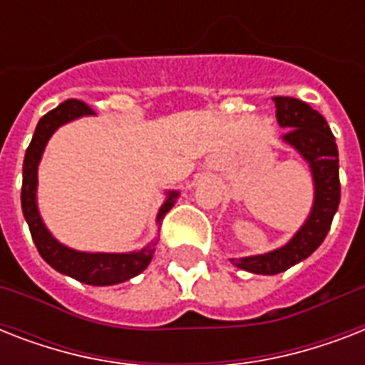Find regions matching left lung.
<instances>
[{"label":"left lung","mask_w":365,"mask_h":365,"mask_svg":"<svg viewBox=\"0 0 365 365\" xmlns=\"http://www.w3.org/2000/svg\"><path fill=\"white\" fill-rule=\"evenodd\" d=\"M277 121L288 128L282 140L299 151L311 166L314 202L303 227L282 248L269 254L231 259L235 267L255 274H278L307 259L324 242L341 200L339 153L328 123L311 106L289 96H274Z\"/></svg>","instance_id":"obj_1"}]
</instances>
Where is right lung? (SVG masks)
Returning <instances> with one entry per match:
<instances>
[{"instance_id": "add662e5", "label": "right lung", "mask_w": 365, "mask_h": 365, "mask_svg": "<svg viewBox=\"0 0 365 365\" xmlns=\"http://www.w3.org/2000/svg\"><path fill=\"white\" fill-rule=\"evenodd\" d=\"M94 111L87 104L79 100H66L58 108L48 111L47 115L39 119L31 138L30 145L26 149L24 165H22V212L30 227L31 239L36 242L37 252L47 261L48 265L56 269L62 274L76 278L79 282L91 284V286H113L125 280H130L149 265L153 257L155 244H148L140 252H128V254H88V252H77L64 244H60L48 233L45 227L39 210H37V166L41 160L43 149L47 145L48 138L58 126L73 121L77 117L93 115ZM178 191L166 193L165 205L160 206L157 214V223L165 217L178 199Z\"/></svg>"}]
</instances>
